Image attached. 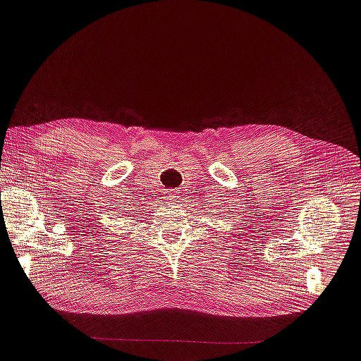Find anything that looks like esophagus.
<instances>
[{"instance_id":"obj_1","label":"esophagus","mask_w":361,"mask_h":361,"mask_svg":"<svg viewBox=\"0 0 361 361\" xmlns=\"http://www.w3.org/2000/svg\"><path fill=\"white\" fill-rule=\"evenodd\" d=\"M174 197H176L174 195H172V196H169V199H171V200H172V199H174Z\"/></svg>"}]
</instances>
